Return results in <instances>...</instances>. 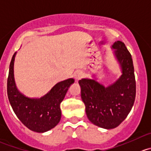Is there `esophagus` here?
<instances>
[{
  "label": "esophagus",
  "mask_w": 151,
  "mask_h": 151,
  "mask_svg": "<svg viewBox=\"0 0 151 151\" xmlns=\"http://www.w3.org/2000/svg\"><path fill=\"white\" fill-rule=\"evenodd\" d=\"M83 76H84V74H83L82 71H77V72L74 74V78H75V80H77V81H78L79 80L83 78Z\"/></svg>",
  "instance_id": "34e87169"
}]
</instances>
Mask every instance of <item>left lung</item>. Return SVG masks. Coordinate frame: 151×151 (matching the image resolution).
<instances>
[{"mask_svg": "<svg viewBox=\"0 0 151 151\" xmlns=\"http://www.w3.org/2000/svg\"><path fill=\"white\" fill-rule=\"evenodd\" d=\"M122 67L118 80L105 88L94 80H79L81 98L89 120L96 126L112 129L119 126L131 111L136 97V80L131 55L125 43L116 41L112 46Z\"/></svg>", "mask_w": 151, "mask_h": 151, "instance_id": "1", "label": "left lung"}]
</instances>
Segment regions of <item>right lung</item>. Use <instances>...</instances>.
I'll return each mask as SVG.
<instances>
[{"instance_id": "right-lung-1", "label": "right lung", "mask_w": 151, "mask_h": 151, "mask_svg": "<svg viewBox=\"0 0 151 151\" xmlns=\"http://www.w3.org/2000/svg\"><path fill=\"white\" fill-rule=\"evenodd\" d=\"M13 55L9 65L7 79V94L16 116L22 123L31 131L43 133L55 128L61 118V102L68 88L74 82V79L58 83L46 95L40 99L26 97L18 91L14 80Z\"/></svg>"}]
</instances>
